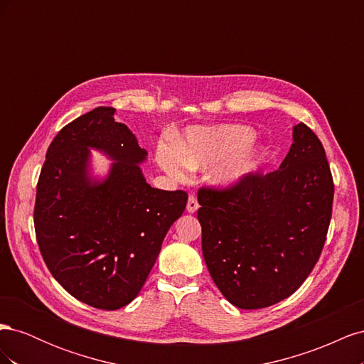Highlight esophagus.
<instances>
[{"instance_id":"esophagus-1","label":"esophagus","mask_w":364,"mask_h":364,"mask_svg":"<svg viewBox=\"0 0 364 364\" xmlns=\"http://www.w3.org/2000/svg\"><path fill=\"white\" fill-rule=\"evenodd\" d=\"M197 209H199V202H197V199L194 196H190L188 197V203H186V211H188L190 214L196 213Z\"/></svg>"}]
</instances>
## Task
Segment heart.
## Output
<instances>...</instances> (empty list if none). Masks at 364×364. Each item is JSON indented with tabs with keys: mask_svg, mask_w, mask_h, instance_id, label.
Masks as SVG:
<instances>
[{
	"mask_svg": "<svg viewBox=\"0 0 364 364\" xmlns=\"http://www.w3.org/2000/svg\"><path fill=\"white\" fill-rule=\"evenodd\" d=\"M253 138L255 132L247 126H193L183 132L174 150L158 149L156 159L161 168L176 181H183L186 170H203L218 162L211 173L213 185L232 188L247 178L255 164Z\"/></svg>",
	"mask_w": 364,
	"mask_h": 364,
	"instance_id": "obj_1",
	"label": "heart"
}]
</instances>
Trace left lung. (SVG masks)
<instances>
[{
  "label": "left lung",
  "mask_w": 364,
  "mask_h": 364,
  "mask_svg": "<svg viewBox=\"0 0 364 364\" xmlns=\"http://www.w3.org/2000/svg\"><path fill=\"white\" fill-rule=\"evenodd\" d=\"M333 197L323 146L304 123L293 126V144L277 171L223 191L202 188V252L226 299L258 310L299 289L321 257Z\"/></svg>",
  "instance_id": "left-lung-1"
}]
</instances>
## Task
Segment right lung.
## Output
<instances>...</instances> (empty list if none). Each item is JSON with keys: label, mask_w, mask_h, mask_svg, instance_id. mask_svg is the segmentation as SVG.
<instances>
[{"label": "right lung", "mask_w": 364, "mask_h": 364, "mask_svg": "<svg viewBox=\"0 0 364 364\" xmlns=\"http://www.w3.org/2000/svg\"><path fill=\"white\" fill-rule=\"evenodd\" d=\"M100 106L65 126L47 150L36 188L35 230L48 270L75 299L100 310L130 304L162 241L186 206L185 191L151 188L132 130ZM114 160L92 173L90 150Z\"/></svg>", "instance_id": "obj_1"}]
</instances>
